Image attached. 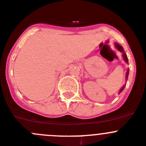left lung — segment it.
Segmentation results:
<instances>
[{"instance_id":"1","label":"left lung","mask_w":146,"mask_h":146,"mask_svg":"<svg viewBox=\"0 0 146 146\" xmlns=\"http://www.w3.org/2000/svg\"><path fill=\"white\" fill-rule=\"evenodd\" d=\"M115 46H116V48H117L118 49V50H119V51L122 52V53H123V54H122V56H123V58H124V59H125V62L128 63L127 56L126 53H125V51H124V49H123V48H122V47H121V45H120L119 44H118V43H117V42H116V43H115ZM128 74H129V70H127V74H126V78H127V77H128ZM124 88H125V86L123 87V88H121V90H120L119 93H121V92L122 91V90H123V89H124Z\"/></svg>"}]
</instances>
